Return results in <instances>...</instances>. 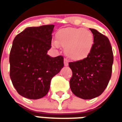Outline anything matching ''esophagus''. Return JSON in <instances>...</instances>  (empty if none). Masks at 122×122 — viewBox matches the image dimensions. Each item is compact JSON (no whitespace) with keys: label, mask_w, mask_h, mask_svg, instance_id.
Segmentation results:
<instances>
[{"label":"esophagus","mask_w":122,"mask_h":122,"mask_svg":"<svg viewBox=\"0 0 122 122\" xmlns=\"http://www.w3.org/2000/svg\"><path fill=\"white\" fill-rule=\"evenodd\" d=\"M64 65H65V66H68V65H69V61L66 59H64Z\"/></svg>","instance_id":"1"}]
</instances>
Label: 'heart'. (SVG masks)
<instances>
[{"mask_svg": "<svg viewBox=\"0 0 122 122\" xmlns=\"http://www.w3.org/2000/svg\"><path fill=\"white\" fill-rule=\"evenodd\" d=\"M94 43L93 35L87 29L82 28H66L56 34L55 46L65 48L66 56L72 60L80 61L87 57Z\"/></svg>", "mask_w": 122, "mask_h": 122, "instance_id": "1", "label": "heart"}]
</instances>
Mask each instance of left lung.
<instances>
[{
  "instance_id": "1",
  "label": "left lung",
  "mask_w": 122,
  "mask_h": 122,
  "mask_svg": "<svg viewBox=\"0 0 122 122\" xmlns=\"http://www.w3.org/2000/svg\"><path fill=\"white\" fill-rule=\"evenodd\" d=\"M90 30L94 43L90 54L83 60L69 63L72 71L71 90L83 99L95 98L105 91L111 78L114 60L108 38L96 29Z\"/></svg>"
}]
</instances>
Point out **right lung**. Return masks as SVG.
Instances as JSON below:
<instances>
[{"instance_id": "add662e5", "label": "right lung", "mask_w": 122, "mask_h": 122, "mask_svg": "<svg viewBox=\"0 0 122 122\" xmlns=\"http://www.w3.org/2000/svg\"><path fill=\"white\" fill-rule=\"evenodd\" d=\"M53 25L27 27L15 37L10 53V76L17 93L30 99L44 97L51 78L64 66L63 57L48 55Z\"/></svg>"}]
</instances>
